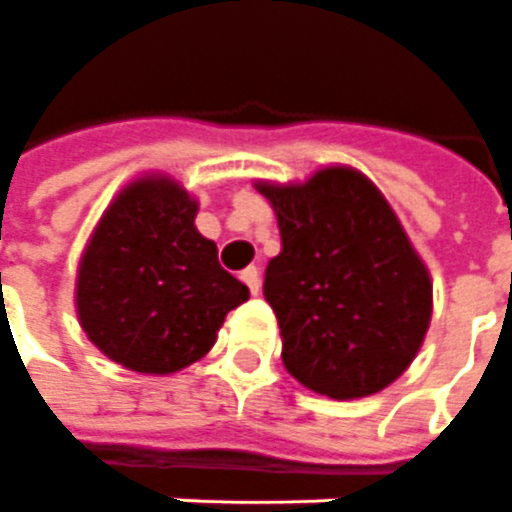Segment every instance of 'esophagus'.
Segmentation results:
<instances>
[{"label": "esophagus", "mask_w": 512, "mask_h": 512, "mask_svg": "<svg viewBox=\"0 0 512 512\" xmlns=\"http://www.w3.org/2000/svg\"><path fill=\"white\" fill-rule=\"evenodd\" d=\"M239 278L245 281V286L250 289V295H259V289H262V278H259V270H256V267L242 270V275H239Z\"/></svg>", "instance_id": "1"}]
</instances>
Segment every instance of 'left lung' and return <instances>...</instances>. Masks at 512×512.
I'll use <instances>...</instances> for the list:
<instances>
[{"label":"left lung","instance_id":"obj_1","mask_svg":"<svg viewBox=\"0 0 512 512\" xmlns=\"http://www.w3.org/2000/svg\"><path fill=\"white\" fill-rule=\"evenodd\" d=\"M256 190L281 228L264 297L289 375L331 400L386 389L416 358L433 311L427 267L389 201L353 168Z\"/></svg>","mask_w":512,"mask_h":512}]
</instances>
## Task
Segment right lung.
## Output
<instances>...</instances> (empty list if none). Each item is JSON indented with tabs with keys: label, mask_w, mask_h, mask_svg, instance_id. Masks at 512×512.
I'll list each match as a JSON object with an SVG mask.
<instances>
[{
	"label": "right lung",
	"mask_w": 512,
	"mask_h": 512,
	"mask_svg": "<svg viewBox=\"0 0 512 512\" xmlns=\"http://www.w3.org/2000/svg\"><path fill=\"white\" fill-rule=\"evenodd\" d=\"M198 204L168 176L118 192L101 215L76 275V314L115 364L170 375L204 358L248 286L217 262L195 228Z\"/></svg>",
	"instance_id": "obj_1"
}]
</instances>
